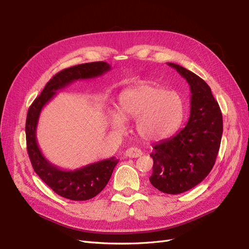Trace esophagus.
Wrapping results in <instances>:
<instances>
[{"label":"esophagus","mask_w":249,"mask_h":249,"mask_svg":"<svg viewBox=\"0 0 249 249\" xmlns=\"http://www.w3.org/2000/svg\"><path fill=\"white\" fill-rule=\"evenodd\" d=\"M125 156L129 158H138V157L142 156V152L137 147H130L126 149Z\"/></svg>","instance_id":"obj_1"}]
</instances>
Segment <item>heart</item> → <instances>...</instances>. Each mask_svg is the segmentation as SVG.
<instances>
[{"label": "heart", "instance_id": "1", "mask_svg": "<svg viewBox=\"0 0 249 249\" xmlns=\"http://www.w3.org/2000/svg\"><path fill=\"white\" fill-rule=\"evenodd\" d=\"M114 129L124 132L126 119H136V131L146 141H159L175 133L184 118V102L175 91L155 84L126 89L119 96V111H111Z\"/></svg>", "mask_w": 249, "mask_h": 249}]
</instances>
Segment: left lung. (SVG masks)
<instances>
[{"label": "left lung", "mask_w": 249, "mask_h": 249, "mask_svg": "<svg viewBox=\"0 0 249 249\" xmlns=\"http://www.w3.org/2000/svg\"><path fill=\"white\" fill-rule=\"evenodd\" d=\"M186 79L191 90L190 117L175 136L156 143L149 178L158 190L179 194L192 189L212 170L223 132L222 114L207 83L185 67L167 63Z\"/></svg>", "instance_id": "1"}]
</instances>
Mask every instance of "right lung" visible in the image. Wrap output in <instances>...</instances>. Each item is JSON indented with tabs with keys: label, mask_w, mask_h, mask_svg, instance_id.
<instances>
[{
	"label": "right lung",
	"mask_w": 249,
	"mask_h": 249,
	"mask_svg": "<svg viewBox=\"0 0 249 249\" xmlns=\"http://www.w3.org/2000/svg\"><path fill=\"white\" fill-rule=\"evenodd\" d=\"M111 70L104 61L69 67L56 73L30 106L26 120L27 150L34 171L60 196L71 200H87L96 196L106 185L118 160L115 157L89 164L76 170H62L49 162L37 144L36 127L42 108L57 91L77 80L100 77Z\"/></svg>",
	"instance_id": "1"
}]
</instances>
